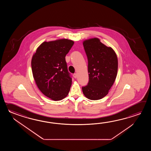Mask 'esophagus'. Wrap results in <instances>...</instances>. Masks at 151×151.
Masks as SVG:
<instances>
[{
  "label": "esophagus",
  "mask_w": 151,
  "mask_h": 151,
  "mask_svg": "<svg viewBox=\"0 0 151 151\" xmlns=\"http://www.w3.org/2000/svg\"><path fill=\"white\" fill-rule=\"evenodd\" d=\"M73 77H74V78H77V77H78L77 73H74L73 74Z\"/></svg>",
  "instance_id": "34e87169"
}]
</instances>
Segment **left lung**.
<instances>
[{"label": "left lung", "mask_w": 151, "mask_h": 151, "mask_svg": "<svg viewBox=\"0 0 151 151\" xmlns=\"http://www.w3.org/2000/svg\"><path fill=\"white\" fill-rule=\"evenodd\" d=\"M88 60V83L82 87L85 96L93 100L102 99L109 93L116 80L118 58L114 51L97 38L83 42Z\"/></svg>", "instance_id": "1"}]
</instances>
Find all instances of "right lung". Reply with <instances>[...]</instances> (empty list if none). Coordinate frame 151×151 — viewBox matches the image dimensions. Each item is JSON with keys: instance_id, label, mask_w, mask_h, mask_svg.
<instances>
[{"instance_id": "add662e5", "label": "right lung", "mask_w": 151, "mask_h": 151, "mask_svg": "<svg viewBox=\"0 0 151 151\" xmlns=\"http://www.w3.org/2000/svg\"><path fill=\"white\" fill-rule=\"evenodd\" d=\"M73 44V41L67 39L43 42L32 57V73L36 85L53 100L64 99L70 90L72 78L65 57Z\"/></svg>"}]
</instances>
